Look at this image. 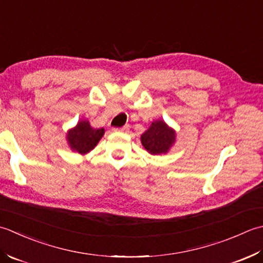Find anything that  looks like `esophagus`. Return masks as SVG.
Listing matches in <instances>:
<instances>
[{"instance_id": "esophagus-1", "label": "esophagus", "mask_w": 263, "mask_h": 263, "mask_svg": "<svg viewBox=\"0 0 263 263\" xmlns=\"http://www.w3.org/2000/svg\"><path fill=\"white\" fill-rule=\"evenodd\" d=\"M114 130H115V132H120V133H127L128 130H129V126L126 125V126L121 127V128H115Z\"/></svg>"}]
</instances>
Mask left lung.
Segmentation results:
<instances>
[{
  "label": "left lung",
  "instance_id": "obj_1",
  "mask_svg": "<svg viewBox=\"0 0 263 263\" xmlns=\"http://www.w3.org/2000/svg\"><path fill=\"white\" fill-rule=\"evenodd\" d=\"M141 142L148 153L165 154L176 142V132L163 120H155L148 129L142 134Z\"/></svg>",
  "mask_w": 263,
  "mask_h": 263
}]
</instances>
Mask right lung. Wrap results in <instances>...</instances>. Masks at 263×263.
<instances>
[{"mask_svg":"<svg viewBox=\"0 0 263 263\" xmlns=\"http://www.w3.org/2000/svg\"><path fill=\"white\" fill-rule=\"evenodd\" d=\"M104 135V128L95 129L90 127L88 120H80L76 127L67 133L69 146L74 152L86 154L98 145L100 139Z\"/></svg>","mask_w":263,"mask_h":263,"instance_id":"add662e5","label":"right lung"}]
</instances>
